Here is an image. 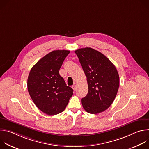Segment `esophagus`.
<instances>
[{
  "instance_id": "1",
  "label": "esophagus",
  "mask_w": 149,
  "mask_h": 149,
  "mask_svg": "<svg viewBox=\"0 0 149 149\" xmlns=\"http://www.w3.org/2000/svg\"><path fill=\"white\" fill-rule=\"evenodd\" d=\"M77 84L75 82V83L74 84L73 86H72V88H73L74 90H76V89H77Z\"/></svg>"
}]
</instances>
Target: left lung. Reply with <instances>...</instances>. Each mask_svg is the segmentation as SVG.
Wrapping results in <instances>:
<instances>
[{
	"instance_id": "8db88e82",
	"label": "left lung",
	"mask_w": 149,
	"mask_h": 149,
	"mask_svg": "<svg viewBox=\"0 0 149 149\" xmlns=\"http://www.w3.org/2000/svg\"><path fill=\"white\" fill-rule=\"evenodd\" d=\"M87 77V95L82 98L84 109L96 114L107 110L113 102L119 87L118 71L104 55L91 48L75 51Z\"/></svg>"
}]
</instances>
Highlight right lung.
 Segmentation results:
<instances>
[{"mask_svg":"<svg viewBox=\"0 0 149 149\" xmlns=\"http://www.w3.org/2000/svg\"><path fill=\"white\" fill-rule=\"evenodd\" d=\"M56 50L46 55L31 68L28 78V90L36 107L43 113L54 116L66 108L73 90L59 75L62 63L70 54Z\"/></svg>","mask_w":149,"mask_h":149,"instance_id":"1","label":"right lung"}]
</instances>
